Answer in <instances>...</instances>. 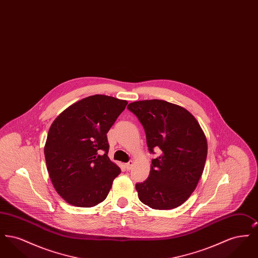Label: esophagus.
<instances>
[{
  "mask_svg": "<svg viewBox=\"0 0 258 258\" xmlns=\"http://www.w3.org/2000/svg\"><path fill=\"white\" fill-rule=\"evenodd\" d=\"M133 164H134V161H133V160H130L127 163L124 164V166H125V168H126L127 170H131L132 167H133Z\"/></svg>",
  "mask_w": 258,
  "mask_h": 258,
  "instance_id": "34e87169",
  "label": "esophagus"
}]
</instances>
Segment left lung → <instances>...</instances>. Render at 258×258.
<instances>
[{
  "mask_svg": "<svg viewBox=\"0 0 258 258\" xmlns=\"http://www.w3.org/2000/svg\"><path fill=\"white\" fill-rule=\"evenodd\" d=\"M142 123L152 160L150 175L135 188L150 208L170 210L182 205L196 189L207 158V139L197 119L184 107L149 99L127 105Z\"/></svg>",
  "mask_w": 258,
  "mask_h": 258,
  "instance_id": "1",
  "label": "left lung"
}]
</instances>
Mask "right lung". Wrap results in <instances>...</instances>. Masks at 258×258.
Masks as SVG:
<instances>
[{"label":"right lung","mask_w":258,"mask_h":258,"mask_svg":"<svg viewBox=\"0 0 258 258\" xmlns=\"http://www.w3.org/2000/svg\"><path fill=\"white\" fill-rule=\"evenodd\" d=\"M126 100L95 95L62 111L50 126L44 156L51 182L59 196L76 207L102 202L121 173L107 154L108 131L124 110Z\"/></svg>","instance_id":"add662e5"}]
</instances>
